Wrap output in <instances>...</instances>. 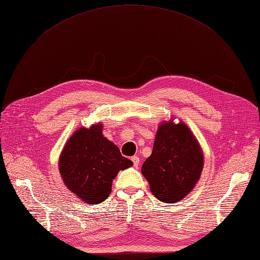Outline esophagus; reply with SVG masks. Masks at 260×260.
<instances>
[{
    "instance_id": "obj_1",
    "label": "esophagus",
    "mask_w": 260,
    "mask_h": 260,
    "mask_svg": "<svg viewBox=\"0 0 260 260\" xmlns=\"http://www.w3.org/2000/svg\"><path fill=\"white\" fill-rule=\"evenodd\" d=\"M131 160H132V162H134V166H135V167H138V166H139V161H140L139 157L134 156V157L131 158Z\"/></svg>"
}]
</instances>
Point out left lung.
<instances>
[{"label": "left lung", "mask_w": 260, "mask_h": 260, "mask_svg": "<svg viewBox=\"0 0 260 260\" xmlns=\"http://www.w3.org/2000/svg\"><path fill=\"white\" fill-rule=\"evenodd\" d=\"M204 166V155L187 124L174 118L158 125L151 155L141 174L161 202L176 203L193 190Z\"/></svg>", "instance_id": "obj_1"}]
</instances>
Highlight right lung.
Wrapping results in <instances>:
<instances>
[{"label": "right lung", "instance_id": "right-lung-1", "mask_svg": "<svg viewBox=\"0 0 260 260\" xmlns=\"http://www.w3.org/2000/svg\"><path fill=\"white\" fill-rule=\"evenodd\" d=\"M102 130L100 122L78 128L66 141L58 160L63 184L87 204L107 200L118 173L134 165Z\"/></svg>", "mask_w": 260, "mask_h": 260}]
</instances>
